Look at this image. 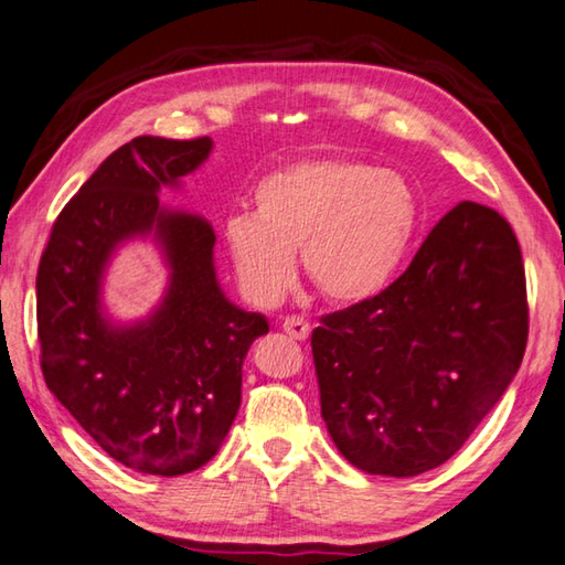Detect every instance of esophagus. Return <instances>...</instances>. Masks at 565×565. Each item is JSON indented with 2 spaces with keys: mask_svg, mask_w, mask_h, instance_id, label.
<instances>
[{
  "mask_svg": "<svg viewBox=\"0 0 565 565\" xmlns=\"http://www.w3.org/2000/svg\"><path fill=\"white\" fill-rule=\"evenodd\" d=\"M281 328H284V333L289 335V338H294V340H308V335H311V326H308L306 320L298 318V316L286 318L284 323H281Z\"/></svg>",
  "mask_w": 565,
  "mask_h": 565,
  "instance_id": "esophagus-1",
  "label": "esophagus"
}]
</instances>
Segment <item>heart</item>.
Instances as JSON below:
<instances>
[{"instance_id":"obj_1","label":"heart","mask_w":565,"mask_h":565,"mask_svg":"<svg viewBox=\"0 0 565 565\" xmlns=\"http://www.w3.org/2000/svg\"><path fill=\"white\" fill-rule=\"evenodd\" d=\"M418 227L406 175L360 159H308L254 188V215L225 220L227 259L252 303L274 306L294 279V257L330 303H360L394 279Z\"/></svg>"}]
</instances>
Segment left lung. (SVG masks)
I'll use <instances>...</instances> for the list:
<instances>
[{
    "instance_id": "8db88e82",
    "label": "left lung",
    "mask_w": 565,
    "mask_h": 565,
    "mask_svg": "<svg viewBox=\"0 0 565 565\" xmlns=\"http://www.w3.org/2000/svg\"><path fill=\"white\" fill-rule=\"evenodd\" d=\"M526 335L514 230L497 210L462 201L399 279L320 318L311 348L330 438L370 475L444 466L502 399Z\"/></svg>"
}]
</instances>
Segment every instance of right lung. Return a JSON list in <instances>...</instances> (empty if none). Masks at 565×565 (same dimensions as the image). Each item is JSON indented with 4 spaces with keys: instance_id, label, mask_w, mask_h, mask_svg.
<instances>
[{
    "instance_id": "1",
    "label": "right lung",
    "mask_w": 565,
    "mask_h": 565,
    "mask_svg": "<svg viewBox=\"0 0 565 565\" xmlns=\"http://www.w3.org/2000/svg\"><path fill=\"white\" fill-rule=\"evenodd\" d=\"M213 139L137 137L99 163L53 223L36 276L41 370L87 436L147 475L193 472L215 456L242 402V362L269 333L220 289L205 217L159 203ZM151 236L170 267L162 303L135 324L102 306L114 252Z\"/></svg>"
}]
</instances>
